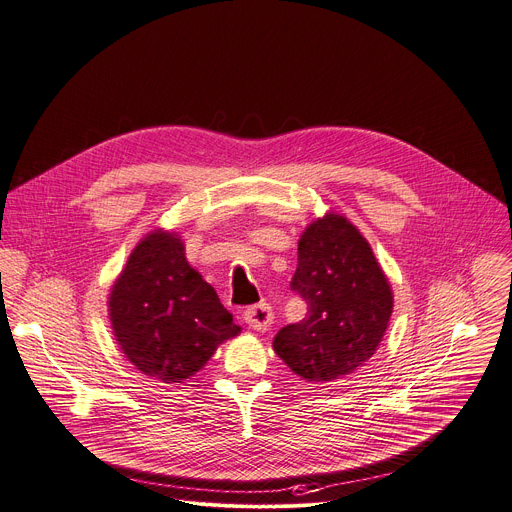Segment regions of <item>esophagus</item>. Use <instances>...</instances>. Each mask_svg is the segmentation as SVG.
I'll return each instance as SVG.
<instances>
[{"instance_id":"34e87169","label":"esophagus","mask_w":512,"mask_h":512,"mask_svg":"<svg viewBox=\"0 0 512 512\" xmlns=\"http://www.w3.org/2000/svg\"><path fill=\"white\" fill-rule=\"evenodd\" d=\"M244 318L248 322V326L252 330H256V333H264V330H268V326L273 324V308H270L268 304H258V306H252L244 312Z\"/></svg>"}]
</instances>
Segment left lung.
<instances>
[{"label":"left lung","mask_w":512,"mask_h":512,"mask_svg":"<svg viewBox=\"0 0 512 512\" xmlns=\"http://www.w3.org/2000/svg\"><path fill=\"white\" fill-rule=\"evenodd\" d=\"M291 289L308 314L281 328L273 349L293 374L333 382L376 353L393 314V289L368 239L343 215L326 213L306 227Z\"/></svg>","instance_id":"left-lung-1"}]
</instances>
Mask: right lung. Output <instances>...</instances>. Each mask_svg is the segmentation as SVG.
I'll use <instances>...</instances> for the list:
<instances>
[{
  "label": "right lung",
  "instance_id": "right-lung-1",
  "mask_svg": "<svg viewBox=\"0 0 512 512\" xmlns=\"http://www.w3.org/2000/svg\"><path fill=\"white\" fill-rule=\"evenodd\" d=\"M119 349L142 374L182 382L206 366L239 326L217 291L186 260L173 231H150L132 250L109 293Z\"/></svg>",
  "mask_w": 512,
  "mask_h": 512
}]
</instances>
